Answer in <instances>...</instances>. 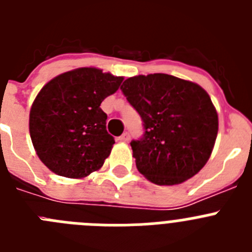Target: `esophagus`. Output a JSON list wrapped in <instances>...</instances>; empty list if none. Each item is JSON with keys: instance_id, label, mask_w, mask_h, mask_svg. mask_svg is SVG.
Masks as SVG:
<instances>
[{"instance_id": "1", "label": "esophagus", "mask_w": 252, "mask_h": 252, "mask_svg": "<svg viewBox=\"0 0 252 252\" xmlns=\"http://www.w3.org/2000/svg\"><path fill=\"white\" fill-rule=\"evenodd\" d=\"M128 140H130V135H128L127 132H124L121 136L119 137V141H121V142H127Z\"/></svg>"}]
</instances>
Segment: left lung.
I'll list each match as a JSON object with an SVG mask.
<instances>
[{
  "label": "left lung",
  "instance_id": "1",
  "mask_svg": "<svg viewBox=\"0 0 252 252\" xmlns=\"http://www.w3.org/2000/svg\"><path fill=\"white\" fill-rule=\"evenodd\" d=\"M121 90L144 121V136L131 141L137 170L158 186L180 184L197 174L218 132L208 93L164 73L127 78Z\"/></svg>",
  "mask_w": 252,
  "mask_h": 252
}]
</instances>
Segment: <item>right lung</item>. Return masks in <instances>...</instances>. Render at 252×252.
<instances>
[{"mask_svg":"<svg viewBox=\"0 0 252 252\" xmlns=\"http://www.w3.org/2000/svg\"><path fill=\"white\" fill-rule=\"evenodd\" d=\"M122 81L98 68H78L53 78L37 93L29 130L37 157L53 173L81 179L102 168L115 140L99 106Z\"/></svg>","mask_w":252,"mask_h":252,"instance_id":"1","label":"right lung"}]
</instances>
